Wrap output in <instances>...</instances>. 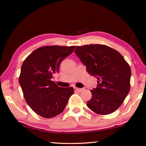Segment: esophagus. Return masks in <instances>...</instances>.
<instances>
[{"label": "esophagus", "mask_w": 146, "mask_h": 146, "mask_svg": "<svg viewBox=\"0 0 146 146\" xmlns=\"http://www.w3.org/2000/svg\"><path fill=\"white\" fill-rule=\"evenodd\" d=\"M75 90L78 92H82V90H84L83 88H75Z\"/></svg>", "instance_id": "obj_1"}]
</instances>
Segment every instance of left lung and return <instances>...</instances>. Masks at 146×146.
I'll use <instances>...</instances> for the list:
<instances>
[{
  "label": "left lung",
  "instance_id": "left-lung-1",
  "mask_svg": "<svg viewBox=\"0 0 146 146\" xmlns=\"http://www.w3.org/2000/svg\"><path fill=\"white\" fill-rule=\"evenodd\" d=\"M76 53L90 74L97 78L96 88L91 90L87 106L94 112L108 115L124 101L130 89V67L122 55L103 44L77 46Z\"/></svg>",
  "mask_w": 146,
  "mask_h": 146
}]
</instances>
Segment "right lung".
<instances>
[{
	"mask_svg": "<svg viewBox=\"0 0 146 146\" xmlns=\"http://www.w3.org/2000/svg\"><path fill=\"white\" fill-rule=\"evenodd\" d=\"M74 48L40 47L22 64L19 81L24 97L31 109L42 117L50 118L61 113L74 94L72 87L60 88L51 78L59 71L61 62L72 53Z\"/></svg>",
	"mask_w": 146,
	"mask_h": 146,
	"instance_id": "right-lung-1",
	"label": "right lung"
}]
</instances>
